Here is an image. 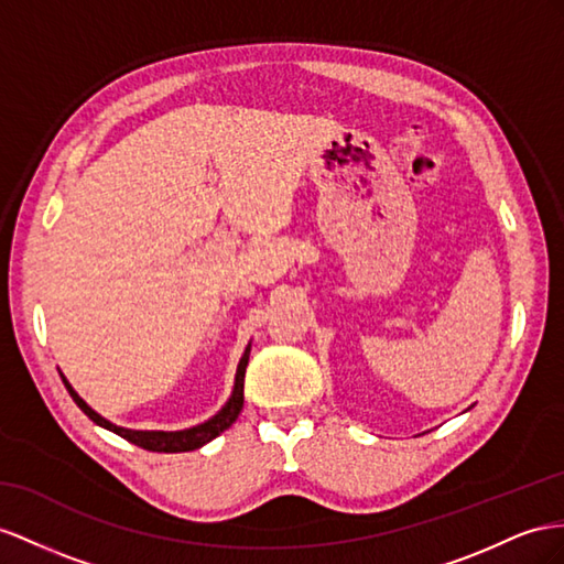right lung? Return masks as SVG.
<instances>
[{
  "label": "right lung",
  "mask_w": 564,
  "mask_h": 564,
  "mask_svg": "<svg viewBox=\"0 0 564 564\" xmlns=\"http://www.w3.org/2000/svg\"><path fill=\"white\" fill-rule=\"evenodd\" d=\"M248 359H250V345H248V348H245V352L240 357V365H238V371H236L234 393H230L226 405L219 412H216L212 420H207L205 424H197L193 429H183V431H135V429H123V426L111 424L109 420H105V416H99L88 405V402H85L74 391V386L66 381L64 373H62V381L66 386V391L70 393V398H74L76 405L85 414H88L97 426H102L107 431H113V433H117V436L144 447V451H152V453H187V451H197V447L207 445L209 441H214L216 436H219V433H224L230 424L238 420V414L242 410V386H245V369H248Z\"/></svg>",
  "instance_id": "add662e5"
}]
</instances>
